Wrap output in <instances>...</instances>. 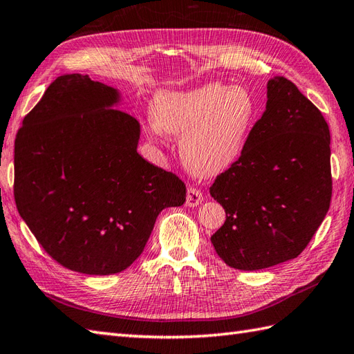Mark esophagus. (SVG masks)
Instances as JSON below:
<instances>
[{"label": "esophagus", "mask_w": 354, "mask_h": 354, "mask_svg": "<svg viewBox=\"0 0 354 354\" xmlns=\"http://www.w3.org/2000/svg\"><path fill=\"white\" fill-rule=\"evenodd\" d=\"M202 201H204V194H202L198 189H194V187H189V189H187V199H185L187 207H198Z\"/></svg>", "instance_id": "34e87169"}]
</instances>
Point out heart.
Instances as JSON below:
<instances>
[{
	"mask_svg": "<svg viewBox=\"0 0 354 354\" xmlns=\"http://www.w3.org/2000/svg\"><path fill=\"white\" fill-rule=\"evenodd\" d=\"M150 114L158 129L181 137L179 152L185 167L196 176L213 178L242 156L259 104L250 89L208 82L156 93Z\"/></svg>",
	"mask_w": 354,
	"mask_h": 354,
	"instance_id": "heart-1",
	"label": "heart"
}]
</instances>
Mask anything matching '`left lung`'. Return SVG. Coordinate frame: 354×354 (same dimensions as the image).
Instances as JSON below:
<instances>
[{"instance_id":"left-lung-1","label":"left lung","mask_w":354,"mask_h":354,"mask_svg":"<svg viewBox=\"0 0 354 354\" xmlns=\"http://www.w3.org/2000/svg\"><path fill=\"white\" fill-rule=\"evenodd\" d=\"M266 88V109L242 156L209 187L227 213L212 243L228 266L240 270L298 257L332 198L324 117L286 77L274 76Z\"/></svg>"}]
</instances>
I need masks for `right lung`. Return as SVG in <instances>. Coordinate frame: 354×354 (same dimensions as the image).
<instances>
[{
	"label": "right lung",
	"mask_w": 354,
	"mask_h": 354,
	"mask_svg": "<svg viewBox=\"0 0 354 354\" xmlns=\"http://www.w3.org/2000/svg\"><path fill=\"white\" fill-rule=\"evenodd\" d=\"M120 89L64 74L26 115L15 140V201L37 242L86 275L137 260L158 214L185 202V184L138 152L141 127Z\"/></svg>",
	"instance_id": "add662e5"
}]
</instances>
